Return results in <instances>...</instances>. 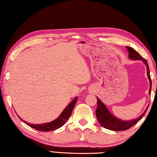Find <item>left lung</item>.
I'll list each match as a JSON object with an SVG mask.
<instances>
[{
	"label": "left lung",
	"instance_id": "8db88e82",
	"mask_svg": "<svg viewBox=\"0 0 157 157\" xmlns=\"http://www.w3.org/2000/svg\"><path fill=\"white\" fill-rule=\"evenodd\" d=\"M125 47L128 49V51L129 52L128 57L129 59L133 60V61H139L140 60V61H142L145 64L146 67V71H147V76L150 82V89L148 93L149 94H151L152 82L151 75H150V70L147 61H146L145 59L143 58L142 56L140 55L137 51H135L134 48L129 47V46H125ZM96 98H97V109L96 110V117H97L98 121L103 128L110 130H113V131H124V130L128 129L133 125L136 124V123L144 117L149 106L148 105L147 107H146L144 112L140 116H139L138 118L129 120V121H126V120L124 121V120H122L121 119L117 117L115 115H113L112 113L109 111L108 109L106 108V106H105L104 103H103L98 97H96Z\"/></svg>",
	"mask_w": 157,
	"mask_h": 157
}]
</instances>
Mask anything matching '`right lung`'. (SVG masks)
<instances>
[{"label":"right lung","instance_id":"add662e5","mask_svg":"<svg viewBox=\"0 0 157 157\" xmlns=\"http://www.w3.org/2000/svg\"><path fill=\"white\" fill-rule=\"evenodd\" d=\"M78 96H76L73 99V101H71V102L66 106V108L63 110L61 114L56 119L53 120V121L48 122V123H42V124H31V123H28L24 120H23L21 117L19 118L22 120L23 123H25V124H27L28 126L31 127V128L36 129L38 130V131H42V132H50V131H53V130H56L59 128H61L63 125L65 124L66 121H67L69 117L71 116V113L73 108H74V106L75 103L78 101Z\"/></svg>","mask_w":157,"mask_h":157}]
</instances>
